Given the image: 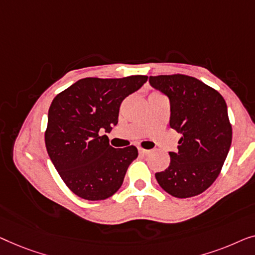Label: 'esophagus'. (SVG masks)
<instances>
[{"mask_svg": "<svg viewBox=\"0 0 255 255\" xmlns=\"http://www.w3.org/2000/svg\"><path fill=\"white\" fill-rule=\"evenodd\" d=\"M138 152L141 153V155H146V153L149 152V150H145V149H142V148H138Z\"/></svg>", "mask_w": 255, "mask_h": 255, "instance_id": "obj_1", "label": "esophagus"}]
</instances>
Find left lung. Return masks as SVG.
I'll use <instances>...</instances> for the list:
<instances>
[{"label": "left lung", "mask_w": 255, "mask_h": 255, "mask_svg": "<svg viewBox=\"0 0 255 255\" xmlns=\"http://www.w3.org/2000/svg\"><path fill=\"white\" fill-rule=\"evenodd\" d=\"M149 83L170 100V127L178 132V151L170 166L155 174L174 198L199 195L220 174L232 141L227 104L215 89L186 75L150 76Z\"/></svg>", "instance_id": "left-lung-1"}]
</instances>
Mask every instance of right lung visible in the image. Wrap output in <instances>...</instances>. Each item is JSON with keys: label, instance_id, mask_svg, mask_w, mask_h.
Segmentation results:
<instances>
[{"label": "right lung", "instance_id": "right-lung-1", "mask_svg": "<svg viewBox=\"0 0 255 255\" xmlns=\"http://www.w3.org/2000/svg\"><path fill=\"white\" fill-rule=\"evenodd\" d=\"M148 76L88 77L59 93L48 110L45 143L56 171L74 194L98 201L112 196L137 149H116L103 135L117 126L123 100L137 91Z\"/></svg>", "mask_w": 255, "mask_h": 255}]
</instances>
